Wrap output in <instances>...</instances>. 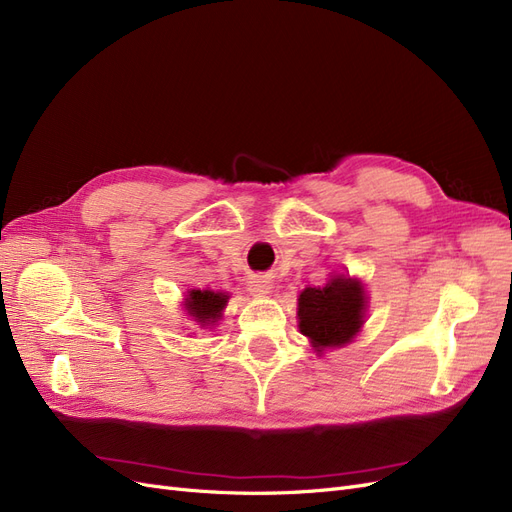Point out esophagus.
Listing matches in <instances>:
<instances>
[{
    "mask_svg": "<svg viewBox=\"0 0 512 512\" xmlns=\"http://www.w3.org/2000/svg\"><path fill=\"white\" fill-rule=\"evenodd\" d=\"M249 291L253 295H259V298H266V295L272 293V285L266 276H251L249 278Z\"/></svg>",
    "mask_w": 512,
    "mask_h": 512,
    "instance_id": "obj_1",
    "label": "esophagus"
}]
</instances>
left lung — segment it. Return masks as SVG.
Returning <instances> with one entry per match:
<instances>
[{
	"mask_svg": "<svg viewBox=\"0 0 512 512\" xmlns=\"http://www.w3.org/2000/svg\"><path fill=\"white\" fill-rule=\"evenodd\" d=\"M366 304L361 280L344 274L325 287H306L298 298L300 332L317 353L349 344L364 325Z\"/></svg>",
	"mask_w": 512,
	"mask_h": 512,
	"instance_id": "1",
	"label": "left lung"
}]
</instances>
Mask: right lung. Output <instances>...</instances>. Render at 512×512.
Masks as SVG:
<instances>
[{
  "label": "right lung",
  "mask_w": 512,
  "mask_h": 512,
  "mask_svg": "<svg viewBox=\"0 0 512 512\" xmlns=\"http://www.w3.org/2000/svg\"><path fill=\"white\" fill-rule=\"evenodd\" d=\"M227 300H229L227 293H214L208 289L206 291L191 289L185 298V310L197 325L212 327L221 319Z\"/></svg>",
  "instance_id": "right-lung-1"
}]
</instances>
